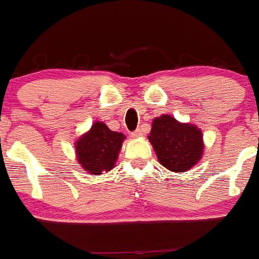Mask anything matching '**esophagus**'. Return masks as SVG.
I'll return each mask as SVG.
<instances>
[{"label": "esophagus", "mask_w": 259, "mask_h": 259, "mask_svg": "<svg viewBox=\"0 0 259 259\" xmlns=\"http://www.w3.org/2000/svg\"><path fill=\"white\" fill-rule=\"evenodd\" d=\"M132 137L134 138V139H139V138H142V137H143L142 130H140V129H137V130H135L134 133H132Z\"/></svg>", "instance_id": "obj_1"}]
</instances>
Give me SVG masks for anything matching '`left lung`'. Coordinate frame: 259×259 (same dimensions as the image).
I'll return each instance as SVG.
<instances>
[{
	"label": "left lung",
	"instance_id": "left-lung-1",
	"mask_svg": "<svg viewBox=\"0 0 259 259\" xmlns=\"http://www.w3.org/2000/svg\"><path fill=\"white\" fill-rule=\"evenodd\" d=\"M148 139L159 163L174 173L192 169L204 154L202 130L190 122H180L170 115L153 120Z\"/></svg>",
	"mask_w": 259,
	"mask_h": 259
}]
</instances>
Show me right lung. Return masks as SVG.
I'll list each match as a JSON object with an SVG mask.
<instances>
[{
	"mask_svg": "<svg viewBox=\"0 0 259 259\" xmlns=\"http://www.w3.org/2000/svg\"><path fill=\"white\" fill-rule=\"evenodd\" d=\"M122 133L113 132L103 121H95L75 142L76 160L89 174L108 173L116 164L124 140Z\"/></svg>",
	"mask_w": 259,
	"mask_h": 259,
	"instance_id": "1",
	"label": "right lung"
}]
</instances>
